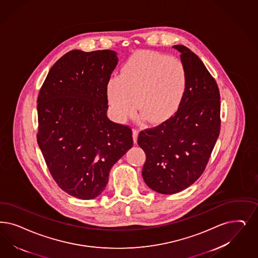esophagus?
<instances>
[{
	"label": "esophagus",
	"mask_w": 258,
	"mask_h": 258,
	"mask_svg": "<svg viewBox=\"0 0 258 258\" xmlns=\"http://www.w3.org/2000/svg\"><path fill=\"white\" fill-rule=\"evenodd\" d=\"M138 135H139V130L137 128H134L133 129V140L134 142L136 143L137 140H138Z\"/></svg>",
	"instance_id": "34e87169"
}]
</instances>
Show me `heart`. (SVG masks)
<instances>
[{
  "label": "heart",
  "instance_id": "obj_1",
  "mask_svg": "<svg viewBox=\"0 0 258 258\" xmlns=\"http://www.w3.org/2000/svg\"><path fill=\"white\" fill-rule=\"evenodd\" d=\"M188 83L187 69L179 58L149 51L136 53L107 84L112 115L117 121H124L133 115L137 104L150 123L164 122L180 108Z\"/></svg>",
  "mask_w": 258,
  "mask_h": 258
}]
</instances>
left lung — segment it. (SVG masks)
I'll return each mask as SVG.
<instances>
[{
	"label": "left lung",
	"instance_id": "left-lung-1",
	"mask_svg": "<svg viewBox=\"0 0 258 258\" xmlns=\"http://www.w3.org/2000/svg\"><path fill=\"white\" fill-rule=\"evenodd\" d=\"M188 72V91L174 116L142 130L138 143L146 154L142 176L147 186L164 195L196 182L208 164L220 132V94L216 80L188 47L173 46Z\"/></svg>",
	"mask_w": 258,
	"mask_h": 258
}]
</instances>
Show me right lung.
I'll list each match as a JSON object with an SVG mask.
<instances>
[{
	"instance_id": "right-lung-1",
	"label": "right lung",
	"mask_w": 258,
	"mask_h": 258,
	"mask_svg": "<svg viewBox=\"0 0 258 258\" xmlns=\"http://www.w3.org/2000/svg\"><path fill=\"white\" fill-rule=\"evenodd\" d=\"M112 50L67 52L51 67L38 96L37 142L58 187L80 200L100 196L109 172L133 146L130 126L107 117Z\"/></svg>"
}]
</instances>
